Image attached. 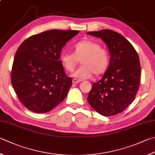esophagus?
<instances>
[{
	"label": "esophagus",
	"mask_w": 155,
	"mask_h": 155,
	"mask_svg": "<svg viewBox=\"0 0 155 155\" xmlns=\"http://www.w3.org/2000/svg\"><path fill=\"white\" fill-rule=\"evenodd\" d=\"M81 81V80H78V79H73V80H72V82H73V84H78V83H79V82H80Z\"/></svg>",
	"instance_id": "obj_1"
}]
</instances>
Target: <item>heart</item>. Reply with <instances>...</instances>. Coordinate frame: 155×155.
<instances>
[{
    "mask_svg": "<svg viewBox=\"0 0 155 155\" xmlns=\"http://www.w3.org/2000/svg\"><path fill=\"white\" fill-rule=\"evenodd\" d=\"M74 52H63L60 56L61 63L67 71H72L81 61L80 66L72 75L75 78L87 79L94 74H103L109 65V52L100 44L90 40H84L75 44Z\"/></svg>",
    "mask_w": 155,
    "mask_h": 155,
    "instance_id": "b5f03b06",
    "label": "heart"
}]
</instances>
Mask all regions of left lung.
I'll return each instance as SVG.
<instances>
[{
    "label": "left lung",
    "instance_id": "obj_1",
    "mask_svg": "<svg viewBox=\"0 0 155 155\" xmlns=\"http://www.w3.org/2000/svg\"><path fill=\"white\" fill-rule=\"evenodd\" d=\"M101 38L109 48L110 61L103 77L93 84L87 100L103 116L117 115L132 103L138 90L140 63L138 54L128 40L110 30L88 31Z\"/></svg>",
    "mask_w": 155,
    "mask_h": 155
}]
</instances>
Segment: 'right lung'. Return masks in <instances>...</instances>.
<instances>
[{"label":"right lung","instance_id":"add662e5","mask_svg":"<svg viewBox=\"0 0 155 155\" xmlns=\"http://www.w3.org/2000/svg\"><path fill=\"white\" fill-rule=\"evenodd\" d=\"M76 30H51L24 40L15 55L11 79L20 102L31 111H50L68 95L72 78L59 60Z\"/></svg>","mask_w":155,"mask_h":155}]
</instances>
